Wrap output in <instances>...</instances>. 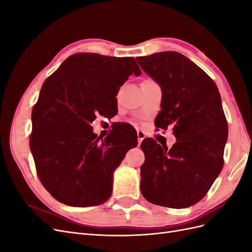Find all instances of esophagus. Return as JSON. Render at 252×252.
I'll return each instance as SVG.
<instances>
[{"label": "esophagus", "mask_w": 252, "mask_h": 252, "mask_svg": "<svg viewBox=\"0 0 252 252\" xmlns=\"http://www.w3.org/2000/svg\"><path fill=\"white\" fill-rule=\"evenodd\" d=\"M136 134H138V141H139V145H140L142 143V141L145 139V132L142 130H138Z\"/></svg>", "instance_id": "1"}]
</instances>
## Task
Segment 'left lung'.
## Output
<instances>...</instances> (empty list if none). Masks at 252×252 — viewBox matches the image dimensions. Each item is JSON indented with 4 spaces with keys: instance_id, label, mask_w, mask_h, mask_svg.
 Returning <instances> with one entry per match:
<instances>
[{
    "instance_id": "1",
    "label": "left lung",
    "mask_w": 252,
    "mask_h": 252,
    "mask_svg": "<svg viewBox=\"0 0 252 252\" xmlns=\"http://www.w3.org/2000/svg\"><path fill=\"white\" fill-rule=\"evenodd\" d=\"M136 61L162 88L158 130L172 129L170 149L154 139L141 148V192L148 202L186 208L200 202L223 169L228 125L216 83L177 51L157 52Z\"/></svg>"
}]
</instances>
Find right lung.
<instances>
[{
  "label": "right lung",
  "instance_id": "1",
  "mask_svg": "<svg viewBox=\"0 0 252 252\" xmlns=\"http://www.w3.org/2000/svg\"><path fill=\"white\" fill-rule=\"evenodd\" d=\"M132 73H142L132 57L80 52L44 82L29 146L42 185L59 202L87 207L110 197L113 171L138 139L118 129L100 141L90 123L98 114L112 116L120 87Z\"/></svg>",
  "mask_w": 252,
  "mask_h": 252
}]
</instances>
